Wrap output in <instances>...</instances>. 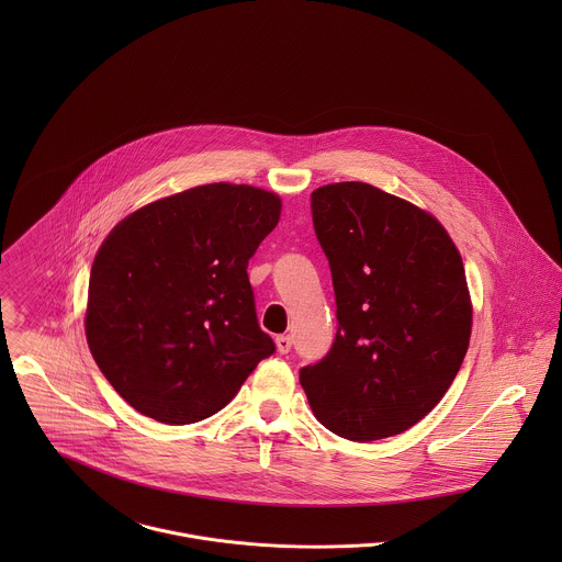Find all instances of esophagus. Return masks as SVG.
<instances>
[{
    "instance_id": "obj_1",
    "label": "esophagus",
    "mask_w": 562,
    "mask_h": 562,
    "mask_svg": "<svg viewBox=\"0 0 562 562\" xmlns=\"http://www.w3.org/2000/svg\"><path fill=\"white\" fill-rule=\"evenodd\" d=\"M274 341H277V350L281 355H288L292 350V337L290 335H277Z\"/></svg>"
}]
</instances>
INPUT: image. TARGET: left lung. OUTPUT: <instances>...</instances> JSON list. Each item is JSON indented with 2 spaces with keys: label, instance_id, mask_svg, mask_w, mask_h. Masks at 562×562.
<instances>
[{
  "label": "left lung",
  "instance_id": "1",
  "mask_svg": "<svg viewBox=\"0 0 562 562\" xmlns=\"http://www.w3.org/2000/svg\"><path fill=\"white\" fill-rule=\"evenodd\" d=\"M330 266L337 333L301 368L314 415L350 441L401 435L430 413L461 370L472 303L461 255L441 223L370 183L312 192Z\"/></svg>",
  "mask_w": 562,
  "mask_h": 562
}]
</instances>
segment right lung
<instances>
[{
    "label": "right lung",
    "instance_id": "add662e5",
    "mask_svg": "<svg viewBox=\"0 0 562 562\" xmlns=\"http://www.w3.org/2000/svg\"><path fill=\"white\" fill-rule=\"evenodd\" d=\"M277 194L207 183L121 221L90 270L86 339L119 396L161 424L218 413L274 352L248 259L277 227Z\"/></svg>",
    "mask_w": 562,
    "mask_h": 562
}]
</instances>
